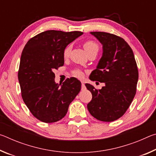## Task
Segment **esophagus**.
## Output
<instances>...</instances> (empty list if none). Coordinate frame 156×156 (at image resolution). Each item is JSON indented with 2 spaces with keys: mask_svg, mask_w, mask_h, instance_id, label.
<instances>
[{
  "mask_svg": "<svg viewBox=\"0 0 156 156\" xmlns=\"http://www.w3.org/2000/svg\"><path fill=\"white\" fill-rule=\"evenodd\" d=\"M81 89H82V90H85V89H86V87H85V85H84V83H83V82H82Z\"/></svg>",
  "mask_w": 156,
  "mask_h": 156,
  "instance_id": "1",
  "label": "esophagus"
}]
</instances>
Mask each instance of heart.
<instances>
[{
	"label": "heart",
	"mask_w": 156,
	"mask_h": 156,
	"mask_svg": "<svg viewBox=\"0 0 156 156\" xmlns=\"http://www.w3.org/2000/svg\"><path fill=\"white\" fill-rule=\"evenodd\" d=\"M83 47L86 52L88 53L89 51H91V50L94 49H98V44L95 41L91 40H87L84 42ZM71 49H72V46L71 45H67L65 47L64 51H63V56H64L65 58H67L69 56ZM73 74L76 77L81 78L83 76V72L81 70L76 69L73 72Z\"/></svg>",
	"instance_id": "obj_1"
}]
</instances>
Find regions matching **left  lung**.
<instances>
[{
    "label": "left lung",
    "mask_w": 156,
    "mask_h": 156,
    "mask_svg": "<svg viewBox=\"0 0 156 156\" xmlns=\"http://www.w3.org/2000/svg\"><path fill=\"white\" fill-rule=\"evenodd\" d=\"M102 44V56L89 79L105 83L101 89L87 83L92 94L87 105L91 115L97 120L112 122L125 114L136 93L138 70L130 46L114 34L91 32Z\"/></svg>",
    "instance_id": "left-lung-1"
}]
</instances>
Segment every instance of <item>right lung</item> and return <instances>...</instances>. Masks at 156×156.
Wrapping results in <instances>:
<instances>
[{
  "label": "right lung",
  "mask_w": 156,
  "mask_h": 156,
  "mask_svg": "<svg viewBox=\"0 0 156 156\" xmlns=\"http://www.w3.org/2000/svg\"><path fill=\"white\" fill-rule=\"evenodd\" d=\"M82 31L48 30L37 34L25 44L20 57L18 81L23 100L34 117L43 122L64 118L81 89L72 77L61 84L54 81V71L64 65L63 51Z\"/></svg>",
  "instance_id": "1"
}]
</instances>
